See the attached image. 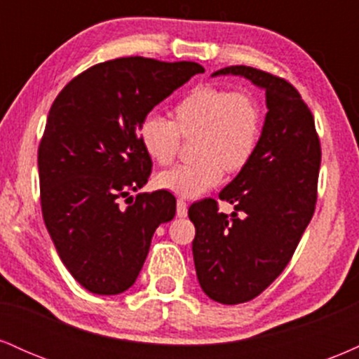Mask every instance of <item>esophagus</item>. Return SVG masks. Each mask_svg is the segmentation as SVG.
I'll list each match as a JSON object with an SVG mask.
<instances>
[{"label": "esophagus", "instance_id": "1", "mask_svg": "<svg viewBox=\"0 0 359 359\" xmlns=\"http://www.w3.org/2000/svg\"><path fill=\"white\" fill-rule=\"evenodd\" d=\"M177 216L179 217H185L187 216V203L182 199L177 201Z\"/></svg>", "mask_w": 359, "mask_h": 359}]
</instances>
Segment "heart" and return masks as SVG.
I'll use <instances>...</instances> for the list:
<instances>
[{"label": "heart", "mask_w": 359, "mask_h": 359, "mask_svg": "<svg viewBox=\"0 0 359 359\" xmlns=\"http://www.w3.org/2000/svg\"><path fill=\"white\" fill-rule=\"evenodd\" d=\"M262 133V109L245 89L199 86L175 104L172 121L151 113L138 128L143 151L156 165L175 160L180 138L194 140L196 162L162 172L156 185L182 199L211 191L222 174H238L253 158Z\"/></svg>", "instance_id": "b5f03b06"}]
</instances>
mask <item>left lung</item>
<instances>
[{
	"instance_id": "obj_1",
	"label": "left lung",
	"mask_w": 359,
	"mask_h": 359,
	"mask_svg": "<svg viewBox=\"0 0 359 359\" xmlns=\"http://www.w3.org/2000/svg\"><path fill=\"white\" fill-rule=\"evenodd\" d=\"M226 74L265 89L269 113L251 162L219 192L234 212L204 199L189 208V217L201 287L209 299L234 306L258 297L294 257L316 209L320 142L311 109L290 82L246 65L212 76Z\"/></svg>"
}]
</instances>
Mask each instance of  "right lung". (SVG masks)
Wrapping results in <instances>:
<instances>
[{
    "mask_svg": "<svg viewBox=\"0 0 359 359\" xmlns=\"http://www.w3.org/2000/svg\"><path fill=\"white\" fill-rule=\"evenodd\" d=\"M203 72L196 62L121 57L74 77L53 101L39 147L40 204L62 263L86 290H128L155 229L174 219L170 192L130 197L151 174L138 128L158 102Z\"/></svg>",
    "mask_w": 359,
    "mask_h": 359,
    "instance_id": "obj_1",
    "label": "right lung"
}]
</instances>
